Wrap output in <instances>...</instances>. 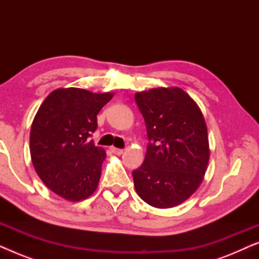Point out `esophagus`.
<instances>
[{"instance_id": "34e87169", "label": "esophagus", "mask_w": 259, "mask_h": 259, "mask_svg": "<svg viewBox=\"0 0 259 259\" xmlns=\"http://www.w3.org/2000/svg\"><path fill=\"white\" fill-rule=\"evenodd\" d=\"M111 151L114 154H118V155L122 154V152H123V150H121V148H116V147H111Z\"/></svg>"}]
</instances>
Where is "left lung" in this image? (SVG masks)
Listing matches in <instances>:
<instances>
[{"instance_id":"left-lung-1","label":"left lung","mask_w":259,"mask_h":259,"mask_svg":"<svg viewBox=\"0 0 259 259\" xmlns=\"http://www.w3.org/2000/svg\"><path fill=\"white\" fill-rule=\"evenodd\" d=\"M148 137L144 164L132 172L137 193L151 206L169 208L196 192L210 160L207 127L197 102L179 87L138 92Z\"/></svg>"}]
</instances>
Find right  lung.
I'll list each match as a JSON object with an SVG mask.
<instances>
[{
  "label": "right lung",
  "instance_id": "add662e5",
  "mask_svg": "<svg viewBox=\"0 0 259 259\" xmlns=\"http://www.w3.org/2000/svg\"><path fill=\"white\" fill-rule=\"evenodd\" d=\"M113 93L82 88L53 91L30 128V157L37 176L63 199L80 201L98 189L106 151L91 140L97 115Z\"/></svg>",
  "mask_w": 259,
  "mask_h": 259
}]
</instances>
